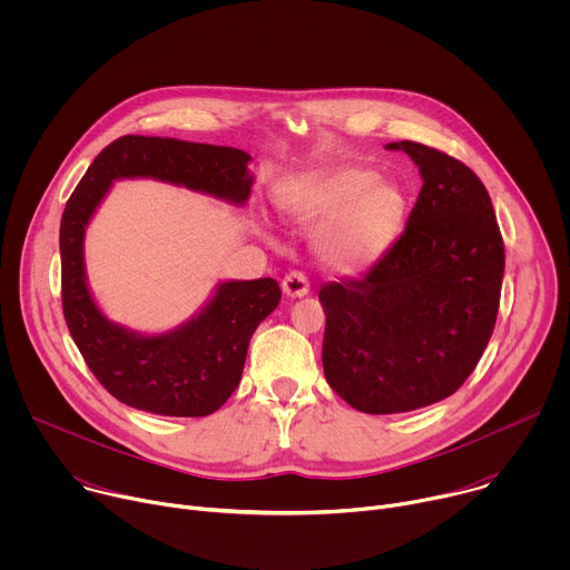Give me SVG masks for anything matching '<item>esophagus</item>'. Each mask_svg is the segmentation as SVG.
<instances>
[{
	"label": "esophagus",
	"instance_id": "obj_1",
	"mask_svg": "<svg viewBox=\"0 0 570 570\" xmlns=\"http://www.w3.org/2000/svg\"><path fill=\"white\" fill-rule=\"evenodd\" d=\"M282 288L288 297H304L311 291V284H308V277L302 271H291L282 279Z\"/></svg>",
	"mask_w": 570,
	"mask_h": 570
}]
</instances>
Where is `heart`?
I'll return each instance as SVG.
<instances>
[{
	"label": "heart",
	"instance_id": "b5f03b06",
	"mask_svg": "<svg viewBox=\"0 0 570 570\" xmlns=\"http://www.w3.org/2000/svg\"><path fill=\"white\" fill-rule=\"evenodd\" d=\"M282 212L302 227H320L317 250L332 268L356 273L372 266L396 238L403 191L361 167H345L293 189L279 200Z\"/></svg>",
	"mask_w": 570,
	"mask_h": 570
}]
</instances>
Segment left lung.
I'll return each mask as SVG.
<instances>
[{
    "mask_svg": "<svg viewBox=\"0 0 570 570\" xmlns=\"http://www.w3.org/2000/svg\"><path fill=\"white\" fill-rule=\"evenodd\" d=\"M420 167L403 234L363 277L320 288L327 383L370 415L453 394L494 334L505 271L497 214L480 178L444 150L392 141Z\"/></svg>",
    "mask_w": 570,
    "mask_h": 570,
    "instance_id": "obj_1",
    "label": "left lung"
}]
</instances>
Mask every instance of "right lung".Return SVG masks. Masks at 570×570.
<instances>
[{
	"label": "right lung",
	"mask_w": 570,
	"mask_h": 570,
	"mask_svg": "<svg viewBox=\"0 0 570 570\" xmlns=\"http://www.w3.org/2000/svg\"><path fill=\"white\" fill-rule=\"evenodd\" d=\"M250 155L229 146L124 135L108 144L69 196L60 220V293L69 334L97 381L121 403L167 417H205L236 390L248 345L282 299L271 277L225 282L176 332L139 336L97 308L83 268V236L117 178H155L246 203Z\"/></svg>",
	"instance_id": "right-lung-1"
}]
</instances>
